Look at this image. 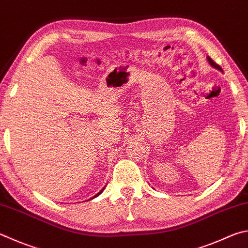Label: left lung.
<instances>
[{
    "mask_svg": "<svg viewBox=\"0 0 248 248\" xmlns=\"http://www.w3.org/2000/svg\"><path fill=\"white\" fill-rule=\"evenodd\" d=\"M207 61H208V62H209V64H210V66L213 67V68H216V69H217V70H219V71H221V73H223V70H222L221 67H220L219 65L216 64V62H215L213 60H211V58H210L209 56L207 57Z\"/></svg>",
    "mask_w": 248,
    "mask_h": 248,
    "instance_id": "8db88e82",
    "label": "left lung"
}]
</instances>
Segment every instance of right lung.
Here are the masks:
<instances>
[{
    "label": "right lung",
    "instance_id": "right-lung-1",
    "mask_svg": "<svg viewBox=\"0 0 248 248\" xmlns=\"http://www.w3.org/2000/svg\"><path fill=\"white\" fill-rule=\"evenodd\" d=\"M104 188H105V187H103V188H102V190H101V191H100V192H98V193H97V194H96V195H94V196H93V197H92V199H91V200H93V199H95V197H96V196H98V195H100V194H101V193H102V192H103V191H104Z\"/></svg>",
    "mask_w": 248,
    "mask_h": 248
}]
</instances>
